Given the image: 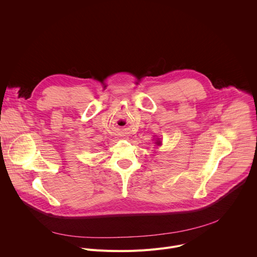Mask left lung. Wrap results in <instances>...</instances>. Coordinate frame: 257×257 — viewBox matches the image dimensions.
<instances>
[{
	"label": "left lung",
	"mask_w": 257,
	"mask_h": 257,
	"mask_svg": "<svg viewBox=\"0 0 257 257\" xmlns=\"http://www.w3.org/2000/svg\"><path fill=\"white\" fill-rule=\"evenodd\" d=\"M156 143H157V144H158V145H160V144H161V141H157V142H156Z\"/></svg>",
	"instance_id": "left-lung-1"
}]
</instances>
